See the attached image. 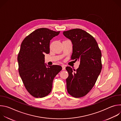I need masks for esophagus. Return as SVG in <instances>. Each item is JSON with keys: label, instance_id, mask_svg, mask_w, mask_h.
Segmentation results:
<instances>
[{"label": "esophagus", "instance_id": "obj_1", "mask_svg": "<svg viewBox=\"0 0 121 121\" xmlns=\"http://www.w3.org/2000/svg\"><path fill=\"white\" fill-rule=\"evenodd\" d=\"M62 70H65V65H62Z\"/></svg>", "mask_w": 121, "mask_h": 121}]
</instances>
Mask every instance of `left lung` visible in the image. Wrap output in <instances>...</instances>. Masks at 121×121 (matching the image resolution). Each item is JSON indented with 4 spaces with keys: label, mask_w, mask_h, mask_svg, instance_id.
Wrapping results in <instances>:
<instances>
[{
    "label": "left lung",
    "mask_w": 121,
    "mask_h": 121,
    "mask_svg": "<svg viewBox=\"0 0 121 121\" xmlns=\"http://www.w3.org/2000/svg\"><path fill=\"white\" fill-rule=\"evenodd\" d=\"M63 34L72 43V59L80 61L77 70L66 67L68 73L66 79L67 92L75 98L82 97L92 89L100 73L101 51L94 38L82 29L64 31Z\"/></svg>",
    "instance_id": "left-lung-1"
}]
</instances>
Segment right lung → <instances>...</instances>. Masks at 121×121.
I'll use <instances>...</instances> for the list:
<instances>
[{
	"mask_svg": "<svg viewBox=\"0 0 121 121\" xmlns=\"http://www.w3.org/2000/svg\"><path fill=\"white\" fill-rule=\"evenodd\" d=\"M59 33L38 29L21 44L18 56L19 74L27 91L35 98L44 97L51 92L54 78L62 69L60 65L44 63V54L50 53V41Z\"/></svg>",
	"mask_w": 121,
	"mask_h": 121,
	"instance_id": "add662e5",
	"label": "right lung"
}]
</instances>
